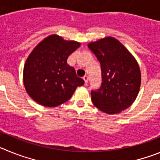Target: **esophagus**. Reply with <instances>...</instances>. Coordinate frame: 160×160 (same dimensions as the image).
<instances>
[{
	"label": "esophagus",
	"mask_w": 160,
	"mask_h": 160,
	"mask_svg": "<svg viewBox=\"0 0 160 160\" xmlns=\"http://www.w3.org/2000/svg\"><path fill=\"white\" fill-rule=\"evenodd\" d=\"M83 80H84L85 86H87V82H88V77H87V76H85V77L83 78Z\"/></svg>",
	"instance_id": "34e87169"
}]
</instances>
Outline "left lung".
I'll list each match as a JSON object with an SVG mask.
<instances>
[{
    "label": "left lung",
    "instance_id": "obj_1",
    "mask_svg": "<svg viewBox=\"0 0 160 160\" xmlns=\"http://www.w3.org/2000/svg\"><path fill=\"white\" fill-rule=\"evenodd\" d=\"M101 64L102 82L91 91V100L106 114H118L132 105L141 85L136 59L116 38L107 37L87 45Z\"/></svg>",
    "mask_w": 160,
    "mask_h": 160
}]
</instances>
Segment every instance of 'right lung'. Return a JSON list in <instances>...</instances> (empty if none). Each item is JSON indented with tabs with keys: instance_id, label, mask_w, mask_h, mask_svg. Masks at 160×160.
I'll return each mask as SVG.
<instances>
[{
	"instance_id": "obj_1",
	"label": "right lung",
	"mask_w": 160,
	"mask_h": 160,
	"mask_svg": "<svg viewBox=\"0 0 160 160\" xmlns=\"http://www.w3.org/2000/svg\"><path fill=\"white\" fill-rule=\"evenodd\" d=\"M80 46L78 42L51 34L35 46L23 69L24 87L32 100L44 107H58L84 84L67 64L68 57Z\"/></svg>"
}]
</instances>
